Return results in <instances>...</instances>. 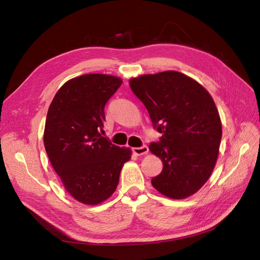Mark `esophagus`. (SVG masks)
<instances>
[{"instance_id":"esophagus-1","label":"esophagus","mask_w":260,"mask_h":260,"mask_svg":"<svg viewBox=\"0 0 260 260\" xmlns=\"http://www.w3.org/2000/svg\"><path fill=\"white\" fill-rule=\"evenodd\" d=\"M148 147L146 145H143L142 147H136V148H133V152L137 155H142V154H146L148 152Z\"/></svg>"}]
</instances>
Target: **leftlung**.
I'll return each instance as SVG.
<instances>
[{
	"label": "left lung",
	"instance_id": "8db88e82",
	"mask_svg": "<svg viewBox=\"0 0 260 260\" xmlns=\"http://www.w3.org/2000/svg\"><path fill=\"white\" fill-rule=\"evenodd\" d=\"M129 86L162 134L149 145L163 163L152 186L173 199L195 194L213 171L222 137L211 95L196 80L174 71L132 78Z\"/></svg>",
	"mask_w": 260,
	"mask_h": 260
}]
</instances>
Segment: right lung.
<instances>
[{
    "mask_svg": "<svg viewBox=\"0 0 260 260\" xmlns=\"http://www.w3.org/2000/svg\"><path fill=\"white\" fill-rule=\"evenodd\" d=\"M121 85L115 76L81 75L58 89L48 110L43 143L51 165L71 196L86 205L113 194L131 159L129 148L101 135L105 107Z\"/></svg>",
    "mask_w": 260,
    "mask_h": 260,
    "instance_id": "add662e5",
    "label": "right lung"
}]
</instances>
